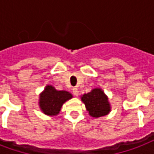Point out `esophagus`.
<instances>
[{
	"label": "esophagus",
	"instance_id": "1",
	"mask_svg": "<svg viewBox=\"0 0 154 154\" xmlns=\"http://www.w3.org/2000/svg\"><path fill=\"white\" fill-rule=\"evenodd\" d=\"M72 93H73L74 96H78L79 94V90H78V89H77V88H74L73 89H72Z\"/></svg>",
	"mask_w": 154,
	"mask_h": 154
}]
</instances>
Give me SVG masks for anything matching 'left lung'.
<instances>
[{
	"instance_id": "8db88e82",
	"label": "left lung",
	"mask_w": 154,
	"mask_h": 154,
	"mask_svg": "<svg viewBox=\"0 0 154 154\" xmlns=\"http://www.w3.org/2000/svg\"><path fill=\"white\" fill-rule=\"evenodd\" d=\"M81 100L85 104L90 116L93 117H100L110 112L108 97L101 89H93L91 92L84 94Z\"/></svg>"
}]
</instances>
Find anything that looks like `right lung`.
Segmentation results:
<instances>
[{"instance_id":"1","label":"right lung","mask_w":154,"mask_h":154,"mask_svg":"<svg viewBox=\"0 0 154 154\" xmlns=\"http://www.w3.org/2000/svg\"><path fill=\"white\" fill-rule=\"evenodd\" d=\"M72 98V95L66 91H57L52 86H46L40 96L39 105L45 114L57 115L61 107L66 100Z\"/></svg>"}]
</instances>
